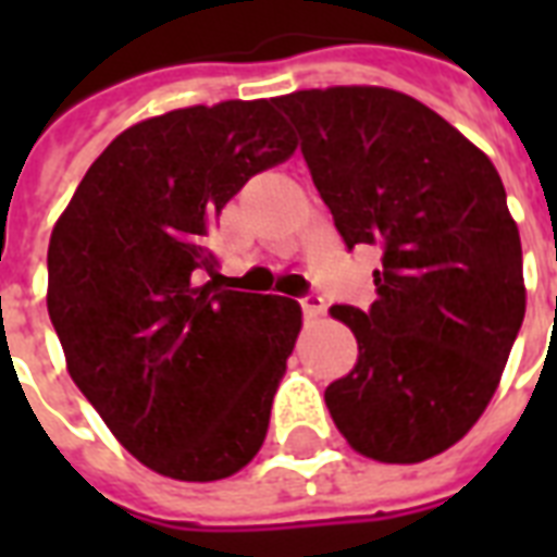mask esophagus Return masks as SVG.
I'll use <instances>...</instances> for the list:
<instances>
[{
	"mask_svg": "<svg viewBox=\"0 0 557 557\" xmlns=\"http://www.w3.org/2000/svg\"><path fill=\"white\" fill-rule=\"evenodd\" d=\"M300 309H304L306 318L312 321V318H321L323 309H326V306H323V297L306 295V297H300Z\"/></svg>",
	"mask_w": 557,
	"mask_h": 557,
	"instance_id": "34e87169",
	"label": "esophagus"
}]
</instances>
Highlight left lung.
<instances>
[{
  "instance_id": "8db88e82",
  "label": "left lung",
  "mask_w": 557,
  "mask_h": 557,
  "mask_svg": "<svg viewBox=\"0 0 557 557\" xmlns=\"http://www.w3.org/2000/svg\"><path fill=\"white\" fill-rule=\"evenodd\" d=\"M347 248L379 245L375 304L332 306L356 370L323 398L344 440L379 462L457 445L492 401L527 314L520 234L500 173L433 109L384 86L274 98Z\"/></svg>"
}]
</instances>
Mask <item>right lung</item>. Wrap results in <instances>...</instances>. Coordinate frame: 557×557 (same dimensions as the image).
Returning <instances> with one entry per match:
<instances>
[{"mask_svg": "<svg viewBox=\"0 0 557 557\" xmlns=\"http://www.w3.org/2000/svg\"><path fill=\"white\" fill-rule=\"evenodd\" d=\"M297 150L271 100L173 109L100 152L48 243V314L65 367L156 474L213 483L257 457L300 306L196 283L210 222Z\"/></svg>", "mask_w": 557, "mask_h": 557, "instance_id": "obj_1", "label": "right lung"}]
</instances>
